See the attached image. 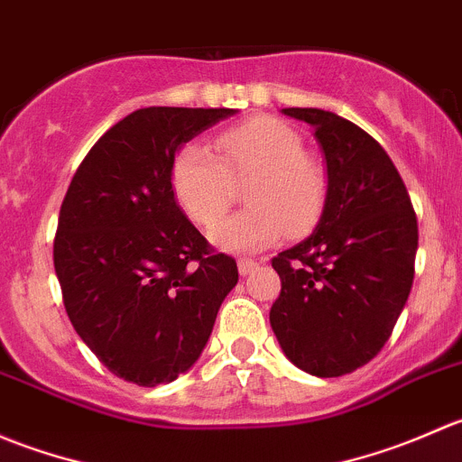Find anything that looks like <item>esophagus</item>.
Instances as JSON below:
<instances>
[{
    "label": "esophagus",
    "mask_w": 462,
    "mask_h": 462,
    "mask_svg": "<svg viewBox=\"0 0 462 462\" xmlns=\"http://www.w3.org/2000/svg\"><path fill=\"white\" fill-rule=\"evenodd\" d=\"M257 265L259 263L254 259H239V273L245 277V274H250L253 270H257Z\"/></svg>",
    "instance_id": "esophagus-1"
}]
</instances>
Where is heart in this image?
<instances>
[{"mask_svg": "<svg viewBox=\"0 0 462 462\" xmlns=\"http://www.w3.org/2000/svg\"><path fill=\"white\" fill-rule=\"evenodd\" d=\"M221 161L199 143L176 153L171 189L197 226L209 227L235 201V183H245L244 212L212 230L226 250L250 253L282 239L306 235L319 223L328 203V174L291 125L277 118H253L217 136Z\"/></svg>", "mask_w": 462, "mask_h": 462, "instance_id": "b5f03b06", "label": "heart"}]
</instances>
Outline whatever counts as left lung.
I'll list each match as a JSON object with an SVG mask.
<instances>
[{
	"label": "left lung",
	"mask_w": 462,
	"mask_h": 462,
	"mask_svg": "<svg viewBox=\"0 0 462 462\" xmlns=\"http://www.w3.org/2000/svg\"><path fill=\"white\" fill-rule=\"evenodd\" d=\"M315 129L328 203L313 235L273 259L270 326L288 360L318 377L353 374L391 337L418 250L411 199L382 144L324 109H282Z\"/></svg>",
	"instance_id": "obj_1"
}]
</instances>
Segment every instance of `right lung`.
Masks as SVG:
<instances>
[{"label":"right lung","instance_id":"right-lung-1","mask_svg":"<svg viewBox=\"0 0 462 462\" xmlns=\"http://www.w3.org/2000/svg\"><path fill=\"white\" fill-rule=\"evenodd\" d=\"M236 109L147 106L116 123L60 208L53 263L64 309L114 375L167 384L199 360L236 261L214 253L171 189L176 152Z\"/></svg>","mask_w":462,"mask_h":462}]
</instances>
